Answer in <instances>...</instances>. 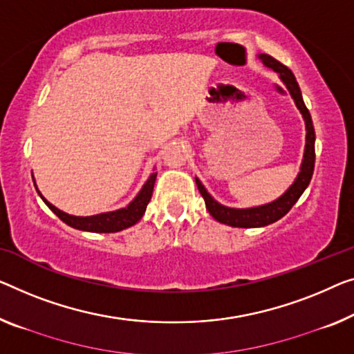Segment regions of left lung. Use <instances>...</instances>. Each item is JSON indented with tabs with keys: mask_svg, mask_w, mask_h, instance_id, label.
I'll return each mask as SVG.
<instances>
[{
	"mask_svg": "<svg viewBox=\"0 0 354 354\" xmlns=\"http://www.w3.org/2000/svg\"><path fill=\"white\" fill-rule=\"evenodd\" d=\"M257 59H259L267 68H270L272 71L277 73L278 77L281 79V82L286 86L289 93H291L295 106H297L300 114H302V118L305 120V131H307V133H305L304 159L302 163H300V170L297 173V176H295L294 183L284 191V194L279 195V197L273 200V202L257 205V207L250 208H232L219 203L218 200L211 197V194L205 189L202 181H200L198 178H195V184H197L198 192L202 194L208 213L213 216L218 223L230 225V227H263V225L277 223L278 219H281L283 216L294 207V203L297 202L300 195H302L305 189L308 187L315 170V129L312 122V115H310L307 106H305L302 92H300L299 84L295 81V76L288 66L281 65V63L270 55L259 54Z\"/></svg>",
	"mask_w": 354,
	"mask_h": 354,
	"instance_id": "8db88e82",
	"label": "left lung"
}]
</instances>
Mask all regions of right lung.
<instances>
[{"mask_svg": "<svg viewBox=\"0 0 354 354\" xmlns=\"http://www.w3.org/2000/svg\"><path fill=\"white\" fill-rule=\"evenodd\" d=\"M156 178L157 173L152 171L151 176L147 178V181L143 184V187H141V191L136 194V197L131 200L127 207L93 216H73L65 213V211L54 207L50 202H47L39 192L38 186H36L35 179L33 183L39 197L42 198V202L54 211L63 223L70 225V227L84 232H95V234H113V232H120L127 227H131V225H135L141 218H143L147 203H149V200L152 197V189H154Z\"/></svg>", "mask_w": 354, "mask_h": 354, "instance_id": "1", "label": "right lung"}]
</instances>
